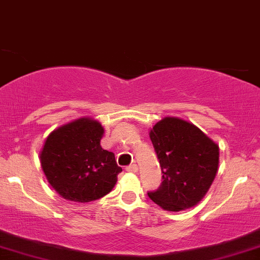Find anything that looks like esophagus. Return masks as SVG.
<instances>
[{
	"label": "esophagus",
	"instance_id": "esophagus-1",
	"mask_svg": "<svg viewBox=\"0 0 260 260\" xmlns=\"http://www.w3.org/2000/svg\"><path fill=\"white\" fill-rule=\"evenodd\" d=\"M138 165L136 164H131L129 166L126 167V171L127 172H133V174H135V172H138Z\"/></svg>",
	"mask_w": 260,
	"mask_h": 260
}]
</instances>
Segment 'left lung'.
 I'll list each match as a JSON object with an SVG mask.
<instances>
[{"instance_id": "8db88e82", "label": "left lung", "mask_w": 260, "mask_h": 260, "mask_svg": "<svg viewBox=\"0 0 260 260\" xmlns=\"http://www.w3.org/2000/svg\"><path fill=\"white\" fill-rule=\"evenodd\" d=\"M162 182L149 197L170 212L192 208L206 196L217 175L218 145L196 125L166 116L150 130Z\"/></svg>"}]
</instances>
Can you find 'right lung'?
<instances>
[{
  "label": "right lung",
  "instance_id": "right-lung-1",
  "mask_svg": "<svg viewBox=\"0 0 260 260\" xmlns=\"http://www.w3.org/2000/svg\"><path fill=\"white\" fill-rule=\"evenodd\" d=\"M102 124L80 118L49 134L41 151L47 180L64 200L90 202L113 189L122 171L113 152L100 146Z\"/></svg>",
  "mask_w": 260,
  "mask_h": 260
}]
</instances>
